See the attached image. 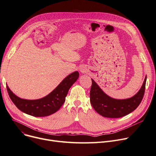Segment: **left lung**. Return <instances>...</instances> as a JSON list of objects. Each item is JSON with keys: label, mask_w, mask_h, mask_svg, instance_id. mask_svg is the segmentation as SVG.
<instances>
[{"label": "left lung", "mask_w": 156, "mask_h": 156, "mask_svg": "<svg viewBox=\"0 0 156 156\" xmlns=\"http://www.w3.org/2000/svg\"><path fill=\"white\" fill-rule=\"evenodd\" d=\"M147 76L138 92L127 99H114L106 95L92 79V87L90 92V103L94 109L100 115L109 118L125 116L135 110L140 105L144 95Z\"/></svg>", "instance_id": "left-lung-1"}]
</instances>
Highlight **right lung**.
Returning a JSON list of instances; mask_svg holds the SVG:
<instances>
[{
  "label": "right lung",
  "mask_w": 156,
  "mask_h": 156,
  "mask_svg": "<svg viewBox=\"0 0 156 156\" xmlns=\"http://www.w3.org/2000/svg\"><path fill=\"white\" fill-rule=\"evenodd\" d=\"M79 77V73L75 71L66 78L54 90L42 99L26 100L14 95L9 88L7 90L10 99L20 111L35 117L47 116L58 111L66 100L69 89Z\"/></svg>",
  "instance_id": "1"
}]
</instances>
